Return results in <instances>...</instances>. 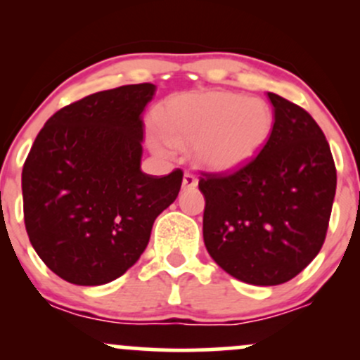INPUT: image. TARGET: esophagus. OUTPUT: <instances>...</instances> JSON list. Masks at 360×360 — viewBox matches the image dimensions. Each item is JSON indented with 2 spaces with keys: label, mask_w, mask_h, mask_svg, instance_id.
Returning a JSON list of instances; mask_svg holds the SVG:
<instances>
[{
  "label": "esophagus",
  "mask_w": 360,
  "mask_h": 360,
  "mask_svg": "<svg viewBox=\"0 0 360 360\" xmlns=\"http://www.w3.org/2000/svg\"><path fill=\"white\" fill-rule=\"evenodd\" d=\"M198 186V179L189 172H186L183 176V189H194Z\"/></svg>",
  "instance_id": "esophagus-1"
}]
</instances>
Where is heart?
<instances>
[{"instance_id":"obj_1","label":"heart","mask_w":360,"mask_h":360,"mask_svg":"<svg viewBox=\"0 0 360 360\" xmlns=\"http://www.w3.org/2000/svg\"><path fill=\"white\" fill-rule=\"evenodd\" d=\"M148 134L150 148L172 157L174 147H193L194 162L210 172L237 171L257 157L274 130V113L260 98L232 91L179 94Z\"/></svg>"}]
</instances>
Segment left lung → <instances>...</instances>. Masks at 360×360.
Returning <instances> with one entry per match:
<instances>
[{"mask_svg": "<svg viewBox=\"0 0 360 360\" xmlns=\"http://www.w3.org/2000/svg\"><path fill=\"white\" fill-rule=\"evenodd\" d=\"M262 152L232 174H203V238L235 279L278 286L298 276L325 242L337 171L311 115L279 94Z\"/></svg>", "mask_w": 360, "mask_h": 360, "instance_id": "1", "label": "left lung"}]
</instances>
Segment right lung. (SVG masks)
<instances>
[{"mask_svg":"<svg viewBox=\"0 0 360 360\" xmlns=\"http://www.w3.org/2000/svg\"><path fill=\"white\" fill-rule=\"evenodd\" d=\"M150 82L100 91L47 120L25 160L23 214L45 266L77 286H101L130 269L152 225L179 194V169L142 172V113Z\"/></svg>","mask_w":360,"mask_h":360,"instance_id":"right-lung-1","label":"right lung"}]
</instances>
